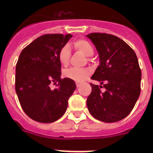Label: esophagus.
I'll use <instances>...</instances> for the list:
<instances>
[{
  "label": "esophagus",
  "instance_id": "34e87169",
  "mask_svg": "<svg viewBox=\"0 0 153 153\" xmlns=\"http://www.w3.org/2000/svg\"><path fill=\"white\" fill-rule=\"evenodd\" d=\"M76 87H79V86H80V83H79V82H76Z\"/></svg>",
  "mask_w": 153,
  "mask_h": 153
}]
</instances>
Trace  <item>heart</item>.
Masks as SVG:
<instances>
[{
    "mask_svg": "<svg viewBox=\"0 0 153 153\" xmlns=\"http://www.w3.org/2000/svg\"><path fill=\"white\" fill-rule=\"evenodd\" d=\"M74 49L83 53L86 56H91L93 54V48L91 44L84 39H77L73 42ZM70 58V51L67 46H64L58 53V60L62 66L67 67L69 64ZM63 76L69 79L80 82L86 79L90 75V71L86 69L69 68L63 73Z\"/></svg>",
    "mask_w": 153,
    "mask_h": 153,
    "instance_id": "obj_1",
    "label": "heart"
}]
</instances>
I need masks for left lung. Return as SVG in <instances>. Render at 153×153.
<instances>
[{"label": "left lung", "mask_w": 153, "mask_h": 153, "mask_svg": "<svg viewBox=\"0 0 153 153\" xmlns=\"http://www.w3.org/2000/svg\"><path fill=\"white\" fill-rule=\"evenodd\" d=\"M95 45L100 65L91 79L102 86L90 83L92 91L86 104L94 118L105 123L123 120L130 113L140 97L141 70L134 51L122 39L105 33L87 35Z\"/></svg>", "instance_id": "left-lung-1"}]
</instances>
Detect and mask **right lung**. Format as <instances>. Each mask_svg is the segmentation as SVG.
Here are the masks:
<instances>
[{
  "mask_svg": "<svg viewBox=\"0 0 153 153\" xmlns=\"http://www.w3.org/2000/svg\"><path fill=\"white\" fill-rule=\"evenodd\" d=\"M71 34L47 33L27 46L16 64L15 90L24 113L36 122L50 123L63 117L76 89L72 79L60 78L58 53ZM56 85L55 89L50 88Z\"/></svg>",
  "mask_w": 153,
  "mask_h": 153,
  "instance_id": "obj_1",
  "label": "right lung"
}]
</instances>
